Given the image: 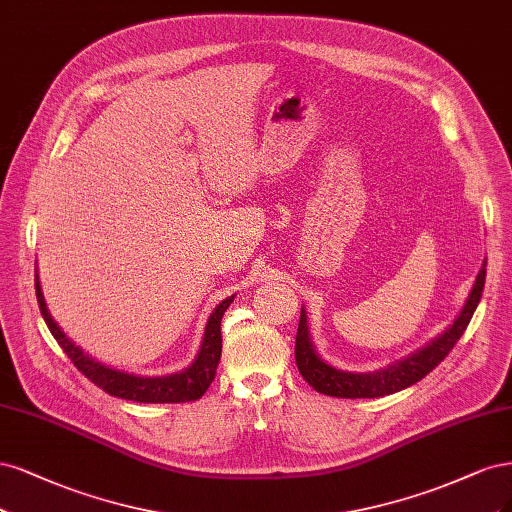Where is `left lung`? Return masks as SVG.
Here are the masks:
<instances>
[{
	"label": "left lung",
	"mask_w": 512,
	"mask_h": 512,
	"mask_svg": "<svg viewBox=\"0 0 512 512\" xmlns=\"http://www.w3.org/2000/svg\"><path fill=\"white\" fill-rule=\"evenodd\" d=\"M483 287H485V263L481 272H478L468 300L464 308H461L457 319L453 321V325H449L438 338H434L430 344H425L417 353H412L376 372H344L323 361L310 342L306 312L302 308L298 336H295V364H298L300 374L312 389L325 395H334V398H351V400L383 398V395L402 391L421 381L423 376L430 374L440 361L451 353L457 340L464 336L474 310L478 302H481Z\"/></svg>",
	"instance_id": "8db88e82"
}]
</instances>
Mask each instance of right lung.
<instances>
[{
    "instance_id": "add662e5",
    "label": "right lung",
    "mask_w": 512,
    "mask_h": 512,
    "mask_svg": "<svg viewBox=\"0 0 512 512\" xmlns=\"http://www.w3.org/2000/svg\"><path fill=\"white\" fill-rule=\"evenodd\" d=\"M36 298L48 329H51V334L59 342L63 353L74 361V366L85 374L91 383H95L106 393L114 395V398L134 400L142 404H180V402H195L202 398L206 389L210 387V383L214 381V376H217V366H219L221 349H223L221 319H223V312L229 308V304L234 302V295H229L227 300H223L217 308L212 310V315L206 323L200 353H197V357L193 359V364L189 368L174 374H166V376H138V374L114 370L102 364V361L87 355L80 346H76L68 336H65L63 329L55 323L51 312L46 308L38 274H36Z\"/></svg>"
}]
</instances>
